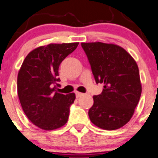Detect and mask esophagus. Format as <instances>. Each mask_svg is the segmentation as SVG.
Instances as JSON below:
<instances>
[{
    "instance_id": "esophagus-1",
    "label": "esophagus",
    "mask_w": 158,
    "mask_h": 158,
    "mask_svg": "<svg viewBox=\"0 0 158 158\" xmlns=\"http://www.w3.org/2000/svg\"><path fill=\"white\" fill-rule=\"evenodd\" d=\"M75 94H76V97H77V98H80L81 96L83 95V93H81V92H76V93H75Z\"/></svg>"
}]
</instances>
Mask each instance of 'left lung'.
I'll return each mask as SVG.
<instances>
[{
    "instance_id": "obj_1",
    "label": "left lung",
    "mask_w": 158,
    "mask_h": 158,
    "mask_svg": "<svg viewBox=\"0 0 158 158\" xmlns=\"http://www.w3.org/2000/svg\"><path fill=\"white\" fill-rule=\"evenodd\" d=\"M96 84H104L100 94L93 97L88 111L90 120L98 127L114 130L132 118L140 98L139 69L131 56L120 46L100 43H82Z\"/></svg>"
}]
</instances>
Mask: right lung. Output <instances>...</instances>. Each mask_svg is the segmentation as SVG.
<instances>
[{
  "label": "right lung",
  "instance_id": "obj_1",
  "mask_svg": "<svg viewBox=\"0 0 158 158\" xmlns=\"http://www.w3.org/2000/svg\"><path fill=\"white\" fill-rule=\"evenodd\" d=\"M78 43L49 44L28 54L18 74V94L24 112L40 128L52 130L67 123L74 93L57 91L59 67Z\"/></svg>",
  "mask_w": 158,
  "mask_h": 158
}]
</instances>
